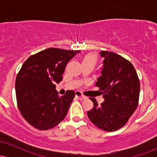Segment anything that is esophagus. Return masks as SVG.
I'll list each match as a JSON object with an SVG mask.
<instances>
[{"mask_svg": "<svg viewBox=\"0 0 157 157\" xmlns=\"http://www.w3.org/2000/svg\"><path fill=\"white\" fill-rule=\"evenodd\" d=\"M75 95H76V97H78L79 100H85V99L87 98V97H85L84 95L81 94V93L80 92V91H76V92H75Z\"/></svg>", "mask_w": 157, "mask_h": 157, "instance_id": "obj_1", "label": "esophagus"}]
</instances>
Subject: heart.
<instances>
[{"label":"heart","mask_w":157,"mask_h":157,"mask_svg":"<svg viewBox=\"0 0 157 157\" xmlns=\"http://www.w3.org/2000/svg\"><path fill=\"white\" fill-rule=\"evenodd\" d=\"M97 61V55L94 53H89L84 56L82 59V63H92L94 64Z\"/></svg>","instance_id":"heart-1"}]
</instances>
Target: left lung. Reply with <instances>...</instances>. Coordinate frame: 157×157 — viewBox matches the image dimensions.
<instances>
[{"instance_id": "left-lung-1", "label": "left lung", "mask_w": 157, "mask_h": 157, "mask_svg": "<svg viewBox=\"0 0 157 157\" xmlns=\"http://www.w3.org/2000/svg\"><path fill=\"white\" fill-rule=\"evenodd\" d=\"M101 76L95 86L105 101L98 105L90 97L94 107L87 112L89 120L98 128L114 131L125 125L138 105L140 80L131 62L111 52L102 51Z\"/></svg>"}]
</instances>
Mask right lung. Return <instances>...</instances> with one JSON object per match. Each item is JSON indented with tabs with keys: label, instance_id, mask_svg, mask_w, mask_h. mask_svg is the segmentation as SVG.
Wrapping results in <instances>:
<instances>
[{
	"label": "right lung",
	"instance_id": "add662e5",
	"mask_svg": "<svg viewBox=\"0 0 157 157\" xmlns=\"http://www.w3.org/2000/svg\"><path fill=\"white\" fill-rule=\"evenodd\" d=\"M79 52L49 48L30 56L23 64L15 80L17 107L35 128H52L66 117L75 93L68 90L58 96L55 83L62 81L68 61Z\"/></svg>",
	"mask_w": 157,
	"mask_h": 157
}]
</instances>
